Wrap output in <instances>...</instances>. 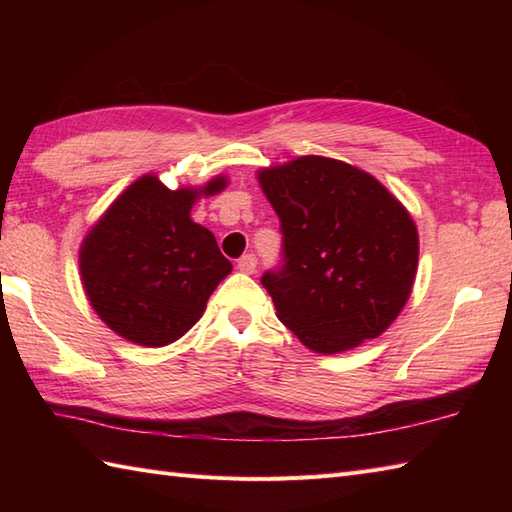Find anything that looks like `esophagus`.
Returning a JSON list of instances; mask_svg holds the SVG:
<instances>
[{"label":"esophagus","mask_w":512,"mask_h":512,"mask_svg":"<svg viewBox=\"0 0 512 512\" xmlns=\"http://www.w3.org/2000/svg\"><path fill=\"white\" fill-rule=\"evenodd\" d=\"M237 268L242 270V273H246V275H253L255 270H257V257H255L253 253H248V255H244V257H239Z\"/></svg>","instance_id":"34e87169"}]
</instances>
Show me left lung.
<instances>
[{
  "mask_svg": "<svg viewBox=\"0 0 512 512\" xmlns=\"http://www.w3.org/2000/svg\"><path fill=\"white\" fill-rule=\"evenodd\" d=\"M281 222V266L262 284L279 321L319 354L376 339L409 299L418 266L411 215L369 173L321 156L264 169Z\"/></svg>",
  "mask_w": 512,
  "mask_h": 512,
  "instance_id": "left-lung-1",
  "label": "left lung"
}]
</instances>
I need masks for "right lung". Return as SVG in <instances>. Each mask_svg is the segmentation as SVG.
I'll list each match as a JSON object with an SVG mask.
<instances>
[{"mask_svg": "<svg viewBox=\"0 0 512 512\" xmlns=\"http://www.w3.org/2000/svg\"><path fill=\"white\" fill-rule=\"evenodd\" d=\"M171 191L143 176L118 198L81 246V277L92 308L123 339L160 347L189 332L215 286L231 273L209 228L189 213L198 193Z\"/></svg>", "mask_w": 512, "mask_h": 512, "instance_id": "right-lung-1", "label": "right lung"}]
</instances>
